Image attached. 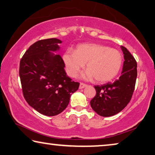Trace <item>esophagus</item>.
<instances>
[{"label":"esophagus","mask_w":155,"mask_h":155,"mask_svg":"<svg viewBox=\"0 0 155 155\" xmlns=\"http://www.w3.org/2000/svg\"><path fill=\"white\" fill-rule=\"evenodd\" d=\"M87 85L85 84H83V83H81L80 85H79V89H83L85 87H86Z\"/></svg>","instance_id":"obj_1"}]
</instances>
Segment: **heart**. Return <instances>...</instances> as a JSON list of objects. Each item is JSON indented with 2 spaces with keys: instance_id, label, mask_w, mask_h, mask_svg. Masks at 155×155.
I'll return each instance as SVG.
<instances>
[{
  "instance_id": "heart-1",
  "label": "heart",
  "mask_w": 155,
  "mask_h": 155,
  "mask_svg": "<svg viewBox=\"0 0 155 155\" xmlns=\"http://www.w3.org/2000/svg\"><path fill=\"white\" fill-rule=\"evenodd\" d=\"M68 75L77 76L86 63L87 69L81 78L98 83H106L118 74L122 64V55L118 50L100 44L87 43L79 45L75 51L67 50L63 55Z\"/></svg>"
}]
</instances>
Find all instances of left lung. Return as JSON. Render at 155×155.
<instances>
[{
  "mask_svg": "<svg viewBox=\"0 0 155 155\" xmlns=\"http://www.w3.org/2000/svg\"><path fill=\"white\" fill-rule=\"evenodd\" d=\"M120 48L124 60L120 77L114 83L94 86L97 93L91 101V106L100 116L110 117L120 112L130 101L134 91L137 61L125 47Z\"/></svg>",
  "mask_w": 155,
  "mask_h": 155,
  "instance_id": "8db88e82",
  "label": "left lung"
}]
</instances>
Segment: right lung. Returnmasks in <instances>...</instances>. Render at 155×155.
I'll use <instances>...</instances> for the list:
<instances>
[{"label": "right lung", "mask_w": 155, "mask_h": 155, "mask_svg": "<svg viewBox=\"0 0 155 155\" xmlns=\"http://www.w3.org/2000/svg\"><path fill=\"white\" fill-rule=\"evenodd\" d=\"M61 43L57 38L39 40L28 48L20 61L19 77L25 100L47 116L63 112L79 86L64 70L59 55Z\"/></svg>", "instance_id": "1"}]
</instances>
